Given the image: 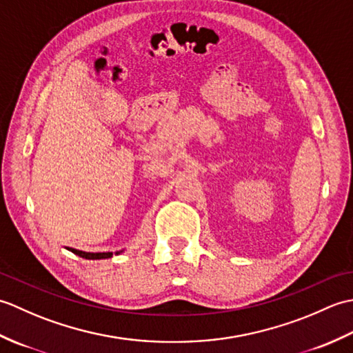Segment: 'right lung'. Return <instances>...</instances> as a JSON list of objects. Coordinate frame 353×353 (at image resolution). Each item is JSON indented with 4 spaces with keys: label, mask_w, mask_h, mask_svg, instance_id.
Returning <instances> with one entry per match:
<instances>
[{
    "label": "right lung",
    "mask_w": 353,
    "mask_h": 353,
    "mask_svg": "<svg viewBox=\"0 0 353 353\" xmlns=\"http://www.w3.org/2000/svg\"><path fill=\"white\" fill-rule=\"evenodd\" d=\"M68 250L79 254L80 258H85V259H108V258L114 256V253H112V252H97V253H94V252H83V250H77V249H68ZM121 252H124V250H119L115 254H119Z\"/></svg>",
    "instance_id": "right-lung-1"
}]
</instances>
